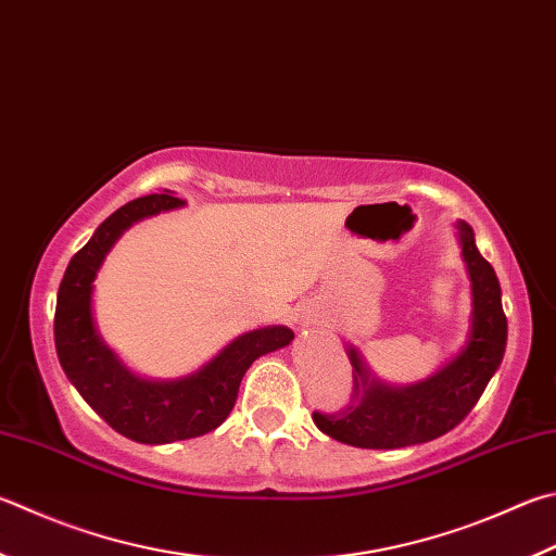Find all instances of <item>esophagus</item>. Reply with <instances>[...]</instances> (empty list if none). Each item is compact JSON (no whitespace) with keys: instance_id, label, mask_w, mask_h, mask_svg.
<instances>
[{"instance_id":"1","label":"esophagus","mask_w":556,"mask_h":556,"mask_svg":"<svg viewBox=\"0 0 556 556\" xmlns=\"http://www.w3.org/2000/svg\"><path fill=\"white\" fill-rule=\"evenodd\" d=\"M304 323H313V316H306V318H304Z\"/></svg>"}]
</instances>
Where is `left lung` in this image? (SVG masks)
Masks as SVG:
<instances>
[{
	"mask_svg": "<svg viewBox=\"0 0 556 556\" xmlns=\"http://www.w3.org/2000/svg\"><path fill=\"white\" fill-rule=\"evenodd\" d=\"M459 245L471 279V330L467 345L435 375L391 387L371 377L359 352L352 362V401L340 410H313V422L332 440L365 450H399L445 435L469 416L501 367L508 320L493 267L473 243V230L459 220Z\"/></svg>",
	"mask_w": 556,
	"mask_h": 556,
	"instance_id": "obj_1",
	"label": "left lung"
}]
</instances>
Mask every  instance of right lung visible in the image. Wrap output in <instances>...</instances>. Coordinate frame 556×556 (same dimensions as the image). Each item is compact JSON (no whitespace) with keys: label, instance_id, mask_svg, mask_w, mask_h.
<instances>
[{"label":"right lung","instance_id":"right-lung-1","mask_svg":"<svg viewBox=\"0 0 556 556\" xmlns=\"http://www.w3.org/2000/svg\"><path fill=\"white\" fill-rule=\"evenodd\" d=\"M185 204L173 191L128 201L70 260L58 289L55 350L67 379L111 428L143 445H165L216 430L233 410L238 387L252 362L294 340V332L285 326L250 330L194 375L169 381L136 377L106 348L92 316L94 279L106 252L138 220Z\"/></svg>","mask_w":556,"mask_h":556}]
</instances>
